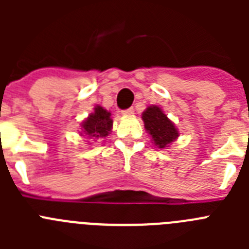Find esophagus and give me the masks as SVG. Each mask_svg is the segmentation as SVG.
<instances>
[{"mask_svg":"<svg viewBox=\"0 0 249 249\" xmlns=\"http://www.w3.org/2000/svg\"><path fill=\"white\" fill-rule=\"evenodd\" d=\"M133 112H135V109L132 108H127V109H123L122 111V114L123 116H131V114H133Z\"/></svg>","mask_w":249,"mask_h":249,"instance_id":"obj_1","label":"esophagus"}]
</instances>
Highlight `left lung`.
Listing matches in <instances>:
<instances>
[{
  "mask_svg": "<svg viewBox=\"0 0 249 249\" xmlns=\"http://www.w3.org/2000/svg\"><path fill=\"white\" fill-rule=\"evenodd\" d=\"M142 120L144 122V128L151 135L158 148H166L177 140V128L157 106H149L142 113Z\"/></svg>",
  "mask_w": 249,
  "mask_h": 249,
  "instance_id": "1",
  "label": "left lung"
}]
</instances>
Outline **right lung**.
<instances>
[{
	"mask_svg": "<svg viewBox=\"0 0 249 249\" xmlns=\"http://www.w3.org/2000/svg\"><path fill=\"white\" fill-rule=\"evenodd\" d=\"M113 121L111 113L101 106L94 107V112L82 122V132L93 141L106 137L112 131Z\"/></svg>",
	"mask_w": 249,
	"mask_h": 249,
	"instance_id": "obj_1",
	"label": "right lung"
}]
</instances>
